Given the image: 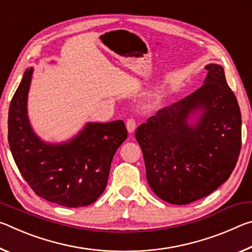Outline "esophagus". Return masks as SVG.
<instances>
[{"label": "esophagus", "instance_id": "34e87169", "mask_svg": "<svg viewBox=\"0 0 252 252\" xmlns=\"http://www.w3.org/2000/svg\"><path fill=\"white\" fill-rule=\"evenodd\" d=\"M126 126L127 132H129V133H133L134 130H135V126H136L135 121L133 120V119H129V120L126 121Z\"/></svg>", "mask_w": 252, "mask_h": 252}]
</instances>
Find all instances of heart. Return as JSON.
I'll return each instance as SVG.
<instances>
[{
    "mask_svg": "<svg viewBox=\"0 0 252 252\" xmlns=\"http://www.w3.org/2000/svg\"><path fill=\"white\" fill-rule=\"evenodd\" d=\"M164 103V99L162 96H156L155 99L151 100L149 103L147 104V108L149 110H156V109H159L161 108L162 105Z\"/></svg>",
    "mask_w": 252,
    "mask_h": 252,
    "instance_id": "heart-1",
    "label": "heart"
}]
</instances>
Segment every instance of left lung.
<instances>
[{
    "label": "left lung",
    "instance_id": "left-lung-1",
    "mask_svg": "<svg viewBox=\"0 0 252 252\" xmlns=\"http://www.w3.org/2000/svg\"><path fill=\"white\" fill-rule=\"evenodd\" d=\"M197 91L139 126L147 180L158 197L188 204L228 180L241 149V113L220 64Z\"/></svg>",
    "mask_w": 252,
    "mask_h": 252
}]
</instances>
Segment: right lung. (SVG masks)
I'll list each match as a JSON object with an SVG mask.
<instances>
[{"label":"right lung","instance_id":"right-lung-1","mask_svg":"<svg viewBox=\"0 0 252 252\" xmlns=\"http://www.w3.org/2000/svg\"><path fill=\"white\" fill-rule=\"evenodd\" d=\"M33 71V67L25 70L8 109L12 156L39 197L67 208L89 206L105 189L114 153L127 136L125 122H88L67 141H44L33 130L28 116Z\"/></svg>","mask_w":252,"mask_h":252}]
</instances>
